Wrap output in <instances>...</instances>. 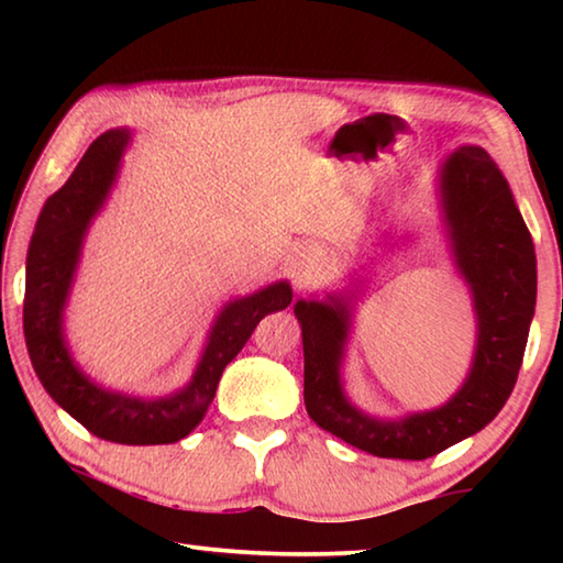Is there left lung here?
Wrapping results in <instances>:
<instances>
[{"instance_id": "obj_1", "label": "left lung", "mask_w": 563, "mask_h": 563, "mask_svg": "<svg viewBox=\"0 0 563 563\" xmlns=\"http://www.w3.org/2000/svg\"><path fill=\"white\" fill-rule=\"evenodd\" d=\"M434 188L446 251L470 288L476 320L470 373L444 405L402 417H375L352 405L342 362L365 278L325 298H300L292 308L302 330V395L310 419L342 442L385 460H427L484 430L517 385L537 308V255L529 228L494 158L482 146H460L437 166ZM397 241L393 245H405L409 238Z\"/></svg>"}]
</instances>
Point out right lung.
Wrapping results in <instances>:
<instances>
[{
    "mask_svg": "<svg viewBox=\"0 0 563 563\" xmlns=\"http://www.w3.org/2000/svg\"><path fill=\"white\" fill-rule=\"evenodd\" d=\"M133 131L109 129L93 141L69 180L46 198L26 253L24 338L34 373L56 405L91 434L117 444H174L201 424L228 362L268 312L292 300L288 280H275L228 300L208 330L201 360L188 385L166 397H133L107 389L76 365L64 335V312L93 218L117 186Z\"/></svg>",
    "mask_w": 563,
    "mask_h": 563,
    "instance_id": "right-lung-1",
    "label": "right lung"
}]
</instances>
